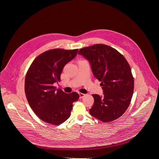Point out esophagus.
<instances>
[{
  "label": "esophagus",
  "instance_id": "obj_1",
  "mask_svg": "<svg viewBox=\"0 0 159 159\" xmlns=\"http://www.w3.org/2000/svg\"><path fill=\"white\" fill-rule=\"evenodd\" d=\"M79 96H80V98H82L83 97L85 96V94H83V93H79Z\"/></svg>",
  "mask_w": 159,
  "mask_h": 159
}]
</instances>
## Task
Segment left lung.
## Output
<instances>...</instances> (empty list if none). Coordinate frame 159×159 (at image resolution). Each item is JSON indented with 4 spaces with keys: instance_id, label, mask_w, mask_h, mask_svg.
<instances>
[{
    "instance_id": "obj_1",
    "label": "left lung",
    "mask_w": 159,
    "mask_h": 159,
    "mask_svg": "<svg viewBox=\"0 0 159 159\" xmlns=\"http://www.w3.org/2000/svg\"><path fill=\"white\" fill-rule=\"evenodd\" d=\"M78 53L89 61L104 91L103 97L92 94L90 115L104 122L118 119L128 109L134 93V79L128 61L116 49L102 43L81 48Z\"/></svg>"
}]
</instances>
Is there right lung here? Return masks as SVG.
I'll use <instances>...</instances> for the list:
<instances>
[{"instance_id":"obj_1","label":"right lung","mask_w":159,"mask_h":159,"mask_svg":"<svg viewBox=\"0 0 159 159\" xmlns=\"http://www.w3.org/2000/svg\"><path fill=\"white\" fill-rule=\"evenodd\" d=\"M78 49H52L41 53L33 61L25 78L24 90L29 105L39 118L54 125L67 120L73 102L79 94H67L53 86L61 80L65 65L75 58Z\"/></svg>"}]
</instances>
